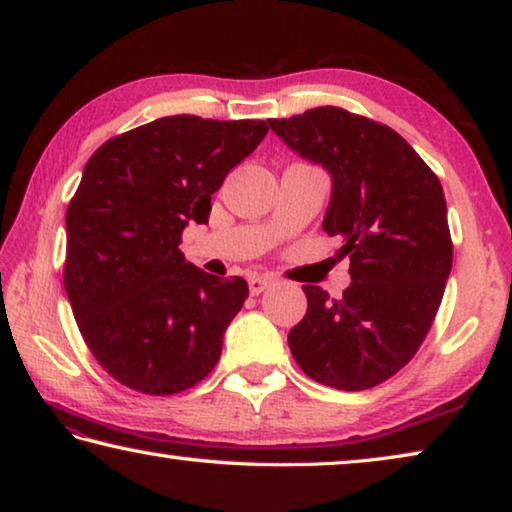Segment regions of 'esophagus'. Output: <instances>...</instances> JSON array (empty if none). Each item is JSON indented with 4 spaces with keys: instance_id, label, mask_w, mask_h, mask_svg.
<instances>
[{
    "instance_id": "esophagus-1",
    "label": "esophagus",
    "mask_w": 512,
    "mask_h": 512,
    "mask_svg": "<svg viewBox=\"0 0 512 512\" xmlns=\"http://www.w3.org/2000/svg\"><path fill=\"white\" fill-rule=\"evenodd\" d=\"M273 284V277H266V275H250L248 277V289H250V296H259V293H264L268 287Z\"/></svg>"
}]
</instances>
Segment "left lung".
<instances>
[{"label":"left lung","mask_w":512,"mask_h":512,"mask_svg":"<svg viewBox=\"0 0 512 512\" xmlns=\"http://www.w3.org/2000/svg\"><path fill=\"white\" fill-rule=\"evenodd\" d=\"M268 126L332 176L323 230L350 257L343 298L302 287L307 314L289 332L291 354L318 384L366 391L413 359L443 300L454 255L443 187L402 135L343 108Z\"/></svg>","instance_id":"left-lung-1"}]
</instances>
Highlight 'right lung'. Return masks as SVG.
Segmentation results:
<instances>
[{
	"label": "right lung",
	"instance_id": "1",
	"mask_svg": "<svg viewBox=\"0 0 512 512\" xmlns=\"http://www.w3.org/2000/svg\"><path fill=\"white\" fill-rule=\"evenodd\" d=\"M266 133V121L173 115L112 137L85 164L65 216V291L94 359L119 384L173 395L219 361L248 284L201 271L178 244Z\"/></svg>",
	"mask_w": 512,
	"mask_h": 512
}]
</instances>
